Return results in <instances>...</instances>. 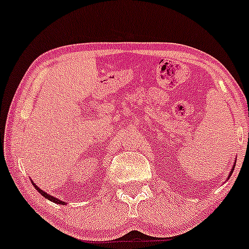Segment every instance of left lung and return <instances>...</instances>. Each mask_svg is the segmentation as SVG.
Returning a JSON list of instances; mask_svg holds the SVG:
<instances>
[{"instance_id":"obj_1","label":"left lung","mask_w":249,"mask_h":249,"mask_svg":"<svg viewBox=\"0 0 249 249\" xmlns=\"http://www.w3.org/2000/svg\"><path fill=\"white\" fill-rule=\"evenodd\" d=\"M233 170H234V168H233V169H231V173H233Z\"/></svg>"}]
</instances>
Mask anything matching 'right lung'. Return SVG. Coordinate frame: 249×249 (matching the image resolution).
Masks as SVG:
<instances>
[{
	"mask_svg": "<svg viewBox=\"0 0 249 249\" xmlns=\"http://www.w3.org/2000/svg\"><path fill=\"white\" fill-rule=\"evenodd\" d=\"M33 185H34V187H35L36 189H37V192L40 193V194L42 195V196H44V197H46V199H48V200H50V201H53V202H55V203H60V205H66V202H62V201H61V200H58V199H56V197L52 196V195L47 194L46 192H43V191H42V189L38 188V187L36 186L34 182H33Z\"/></svg>",
	"mask_w": 249,
	"mask_h": 249,
	"instance_id": "add662e5",
	"label": "right lung"
}]
</instances>
